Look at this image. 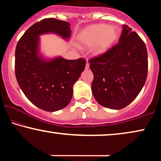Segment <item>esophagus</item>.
Wrapping results in <instances>:
<instances>
[{
    "instance_id": "obj_1",
    "label": "esophagus",
    "mask_w": 161,
    "mask_h": 161,
    "mask_svg": "<svg viewBox=\"0 0 161 161\" xmlns=\"http://www.w3.org/2000/svg\"><path fill=\"white\" fill-rule=\"evenodd\" d=\"M89 68V62H86V69H88Z\"/></svg>"
}]
</instances>
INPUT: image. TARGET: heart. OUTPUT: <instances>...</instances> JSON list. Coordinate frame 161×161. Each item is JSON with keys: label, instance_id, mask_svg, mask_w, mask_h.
<instances>
[{"label": "heart", "instance_id": "1", "mask_svg": "<svg viewBox=\"0 0 161 161\" xmlns=\"http://www.w3.org/2000/svg\"><path fill=\"white\" fill-rule=\"evenodd\" d=\"M119 32L116 26L94 24L85 28L78 36L80 44L86 47L95 45L94 51L100 54L107 51L118 39Z\"/></svg>", "mask_w": 161, "mask_h": 161}]
</instances>
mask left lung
Listing matches in <instances>:
<instances>
[{"instance_id":"left-lung-1","label":"left lung","mask_w":161,"mask_h":161,"mask_svg":"<svg viewBox=\"0 0 161 161\" xmlns=\"http://www.w3.org/2000/svg\"><path fill=\"white\" fill-rule=\"evenodd\" d=\"M93 72L92 93L99 104L121 109L133 102L146 82L148 56L144 41L123 25L116 45L104 53L90 58Z\"/></svg>"}]
</instances>
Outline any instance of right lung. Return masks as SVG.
I'll return each mask as SVG.
<instances>
[{
    "mask_svg": "<svg viewBox=\"0 0 161 161\" xmlns=\"http://www.w3.org/2000/svg\"><path fill=\"white\" fill-rule=\"evenodd\" d=\"M70 24L45 18L31 26L19 39L15 50L14 70L24 94L36 107L56 111L69 104L73 86L85 69L86 60L61 57L45 61L38 55L39 36L55 33L64 39L71 35Z\"/></svg>",
    "mask_w": 161,
    "mask_h": 161,
    "instance_id": "1",
    "label": "right lung"
}]
</instances>
